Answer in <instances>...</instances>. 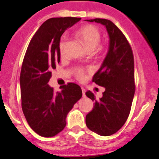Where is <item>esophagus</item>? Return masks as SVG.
I'll return each instance as SVG.
<instances>
[{"label":"esophagus","instance_id":"34e87169","mask_svg":"<svg viewBox=\"0 0 159 159\" xmlns=\"http://www.w3.org/2000/svg\"><path fill=\"white\" fill-rule=\"evenodd\" d=\"M81 90H82V93H83V97H85L86 96V90L84 89V88H81Z\"/></svg>","mask_w":159,"mask_h":159}]
</instances>
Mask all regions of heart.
<instances>
[{
    "label": "heart",
    "instance_id": "heart-1",
    "mask_svg": "<svg viewBox=\"0 0 159 159\" xmlns=\"http://www.w3.org/2000/svg\"><path fill=\"white\" fill-rule=\"evenodd\" d=\"M76 35L83 42L87 51H93L98 46L101 41V34L98 28L92 25H86L80 28L76 32ZM66 37L63 35L59 41V50L61 54L64 51ZM75 77L80 80H84L86 78V72L84 68H79L75 70Z\"/></svg>",
    "mask_w": 159,
    "mask_h": 159
}]
</instances>
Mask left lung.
Segmentation results:
<instances>
[{
	"label": "left lung",
	"mask_w": 159,
	"mask_h": 159,
	"mask_svg": "<svg viewBox=\"0 0 159 159\" xmlns=\"http://www.w3.org/2000/svg\"><path fill=\"white\" fill-rule=\"evenodd\" d=\"M103 25L109 37L107 54L92 81L105 88L96 100L91 91L86 96L94 101L93 110L86 117L87 127L103 136L116 133L126 121L135 93L134 54L126 38L111 20L103 18L86 20Z\"/></svg>",
	"instance_id": "obj_1"
}]
</instances>
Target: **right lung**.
Returning a JSON list of instances; mask_svg holds the SVG:
<instances>
[{
    "label": "right lung",
    "mask_w": 159,
    "mask_h": 159,
    "mask_svg": "<svg viewBox=\"0 0 159 159\" xmlns=\"http://www.w3.org/2000/svg\"><path fill=\"white\" fill-rule=\"evenodd\" d=\"M80 18H52L45 21L32 38L20 75L21 106L30 128L40 136L52 137L63 131L66 118L82 96L79 85L69 83L55 92L48 83L51 70L60 62L59 41L65 30Z\"/></svg>",
    "instance_id": "obj_1"
}]
</instances>
